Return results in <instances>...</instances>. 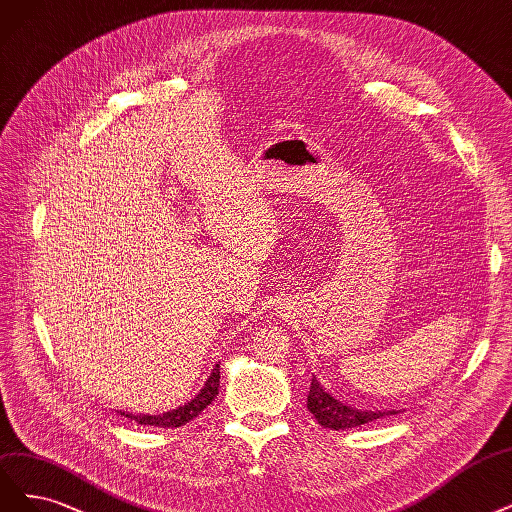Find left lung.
<instances>
[{
	"instance_id": "left-lung-1",
	"label": "left lung",
	"mask_w": 512,
	"mask_h": 512,
	"mask_svg": "<svg viewBox=\"0 0 512 512\" xmlns=\"http://www.w3.org/2000/svg\"><path fill=\"white\" fill-rule=\"evenodd\" d=\"M307 409L317 419V424L330 428V430H347V428H358L370 421H377L385 415H396V411H364L347 407V404L339 402L334 396H330L324 387L320 385L315 377L311 379L309 396H307Z\"/></svg>"
}]
</instances>
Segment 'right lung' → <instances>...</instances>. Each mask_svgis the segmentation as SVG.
<instances>
[{
  "instance_id": "add662e5",
  "label": "right lung",
  "mask_w": 512,
  "mask_h": 512,
  "mask_svg": "<svg viewBox=\"0 0 512 512\" xmlns=\"http://www.w3.org/2000/svg\"><path fill=\"white\" fill-rule=\"evenodd\" d=\"M218 387H220V366L216 364L214 373L209 375V379L205 381L203 390L192 398L190 402L182 404V407L173 409V411H167L163 415H133V413H125L120 411V415L129 417L131 421H137V424L142 426H156V428H180V426H186L188 421L195 419L203 409H207L211 400H214L218 396Z\"/></svg>"
}]
</instances>
